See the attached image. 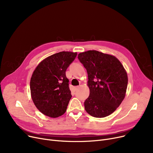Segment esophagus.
I'll list each match as a JSON object with an SVG mask.
<instances>
[{"instance_id":"1","label":"esophagus","mask_w":153,"mask_h":153,"mask_svg":"<svg viewBox=\"0 0 153 153\" xmlns=\"http://www.w3.org/2000/svg\"><path fill=\"white\" fill-rule=\"evenodd\" d=\"M79 86H76V87H74V89H75V91L78 90V89H79Z\"/></svg>"}]
</instances>
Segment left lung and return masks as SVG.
<instances>
[{
    "label": "left lung",
    "instance_id": "left-lung-1",
    "mask_svg": "<svg viewBox=\"0 0 153 153\" xmlns=\"http://www.w3.org/2000/svg\"><path fill=\"white\" fill-rule=\"evenodd\" d=\"M78 59L86 69L90 94L84 102L91 116L110 115L123 100L128 84L127 73L115 56L95 50L79 53Z\"/></svg>",
    "mask_w": 153,
    "mask_h": 153
}]
</instances>
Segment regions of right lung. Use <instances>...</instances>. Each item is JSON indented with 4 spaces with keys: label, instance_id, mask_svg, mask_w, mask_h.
<instances>
[{
    "label": "right lung",
    "instance_id": "1",
    "mask_svg": "<svg viewBox=\"0 0 153 153\" xmlns=\"http://www.w3.org/2000/svg\"><path fill=\"white\" fill-rule=\"evenodd\" d=\"M77 53L62 51L40 62L30 80L32 100L36 108L48 117L56 118L65 113L72 97L66 71Z\"/></svg>",
    "mask_w": 153,
    "mask_h": 153
}]
</instances>
